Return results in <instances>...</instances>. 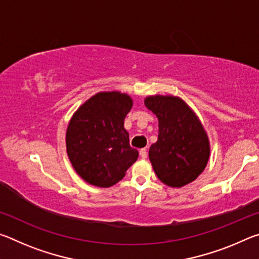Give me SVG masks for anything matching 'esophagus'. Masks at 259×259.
<instances>
[{
	"label": "esophagus",
	"instance_id": "34e87169",
	"mask_svg": "<svg viewBox=\"0 0 259 259\" xmlns=\"http://www.w3.org/2000/svg\"><path fill=\"white\" fill-rule=\"evenodd\" d=\"M139 155H140V157H142V159H146V157H147V150H146V148H142V150L139 151Z\"/></svg>",
	"mask_w": 259,
	"mask_h": 259
}]
</instances>
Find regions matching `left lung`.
<instances>
[{
	"label": "left lung",
	"mask_w": 259,
	"mask_h": 259,
	"mask_svg": "<svg viewBox=\"0 0 259 259\" xmlns=\"http://www.w3.org/2000/svg\"><path fill=\"white\" fill-rule=\"evenodd\" d=\"M145 105L159 119V137L148 152L156 176L171 187L195 181L208 163L210 148L194 112L174 96H151Z\"/></svg>",
	"instance_id": "1"
}]
</instances>
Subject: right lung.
Instances as JSON below:
<instances>
[{"instance_id": "obj_1", "label": "right lung", "mask_w": 259, "mask_h": 259, "mask_svg": "<svg viewBox=\"0 0 259 259\" xmlns=\"http://www.w3.org/2000/svg\"><path fill=\"white\" fill-rule=\"evenodd\" d=\"M131 107L128 95L99 93L87 100L69 122L68 157L76 172L91 185H114L138 159V151L130 146L124 129Z\"/></svg>"}]
</instances>
